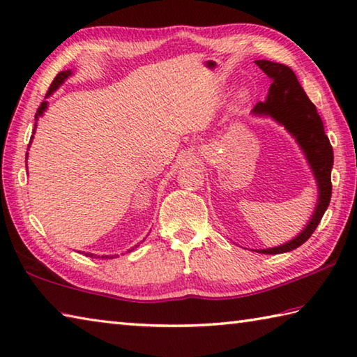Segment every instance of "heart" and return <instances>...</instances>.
I'll return each mask as SVG.
<instances>
[{"mask_svg":"<svg viewBox=\"0 0 357 357\" xmlns=\"http://www.w3.org/2000/svg\"><path fill=\"white\" fill-rule=\"evenodd\" d=\"M237 98H238V100H241V101H246V100H248V92H246V90H245V89H242V90H241V92H238V95H237Z\"/></svg>","mask_w":357,"mask_h":357,"instance_id":"1","label":"heart"}]
</instances>
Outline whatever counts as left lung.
Segmentation results:
<instances>
[{"instance_id":"1","label":"left lung","mask_w":357,"mask_h":357,"mask_svg":"<svg viewBox=\"0 0 357 357\" xmlns=\"http://www.w3.org/2000/svg\"><path fill=\"white\" fill-rule=\"evenodd\" d=\"M256 66L270 77L271 86L267 98L265 101H259L252 107L251 114L256 116H270L286 128V131L296 140V144L300 145L301 151L306 156L315 178L317 189H319L315 211L300 234L284 245L256 250V252H262V255H280V252L295 250L306 242L312 236L323 213L328 209L333 193L331 170L334 164V153L325 128H323V121L317 112V107L307 98L291 68L284 66V63L265 59L256 61Z\"/></svg>"}]
</instances>
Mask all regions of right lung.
<instances>
[{
	"instance_id": "right-lung-1",
	"label": "right lung",
	"mask_w": 357,
	"mask_h": 357,
	"mask_svg": "<svg viewBox=\"0 0 357 357\" xmlns=\"http://www.w3.org/2000/svg\"><path fill=\"white\" fill-rule=\"evenodd\" d=\"M73 75V71L71 70H66V71H61L59 75H57L56 77H54V81L51 82V86H50V89H48V93H47V96H45V98H48V96H51L53 95L57 89H59L63 82H66V79L68 76H71ZM47 107H48V101H43L40 106H38V109H37V114H36V125H34V131H32V135H31V140H29V146H31V144H32V139H34V134H36V128H37V120L40 119V116L43 115V112L47 111ZM26 160H28V153H26ZM28 168V167H26ZM139 245H135L134 248H137ZM134 248H131V250H128V251H132ZM86 256H90V257H101V259H114V257H116V256H95V255H90V252H86Z\"/></svg>"
}]
</instances>
